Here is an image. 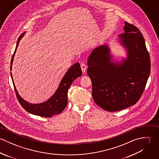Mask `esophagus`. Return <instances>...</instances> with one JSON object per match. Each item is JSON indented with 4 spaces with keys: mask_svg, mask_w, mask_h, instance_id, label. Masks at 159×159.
I'll list each match as a JSON object with an SVG mask.
<instances>
[{
    "mask_svg": "<svg viewBox=\"0 0 159 159\" xmlns=\"http://www.w3.org/2000/svg\"><path fill=\"white\" fill-rule=\"evenodd\" d=\"M81 68L83 73H85L86 72V69H87V67L86 66V65L84 64H81Z\"/></svg>",
    "mask_w": 159,
    "mask_h": 159,
    "instance_id": "1",
    "label": "esophagus"
}]
</instances>
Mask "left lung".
<instances>
[{
  "label": "left lung",
  "instance_id": "obj_1",
  "mask_svg": "<svg viewBox=\"0 0 159 159\" xmlns=\"http://www.w3.org/2000/svg\"><path fill=\"white\" fill-rule=\"evenodd\" d=\"M124 24L125 33L118 35L117 42L126 52L125 57L115 59L110 46L105 43L95 48L88 58L87 73L93 100L108 111L135 105L150 75V57L142 34L136 26Z\"/></svg>",
  "mask_w": 159,
  "mask_h": 159
}]
</instances>
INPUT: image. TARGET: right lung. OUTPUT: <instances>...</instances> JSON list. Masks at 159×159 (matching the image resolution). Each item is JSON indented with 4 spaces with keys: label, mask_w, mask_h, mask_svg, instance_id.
I'll list each match as a JSON object with an SVG mask.
<instances>
[{
    "label": "right lung",
    "mask_w": 159,
    "mask_h": 159,
    "mask_svg": "<svg viewBox=\"0 0 159 159\" xmlns=\"http://www.w3.org/2000/svg\"><path fill=\"white\" fill-rule=\"evenodd\" d=\"M25 32L23 33L19 37L13 55L12 56L11 60L10 70H12V64L13 62V59L17 49V48L19 45V43L21 39L25 35ZM82 75V71L80 67V64L78 62L74 64L71 67L68 69L65 75L61 80L59 86L57 90L54 93V94L48 98L45 102H43L40 103H30L25 101L19 94L17 91L15 83L13 79L12 73L11 72V77L13 83L15 91L16 92L18 100L23 107V108L29 112V113L32 114L36 116H40L41 117H50L52 116L61 113L62 111L66 107L68 103V90L70 86L71 85L73 81L77 78Z\"/></svg>",
    "instance_id": "right-lung-1"
}]
</instances>
